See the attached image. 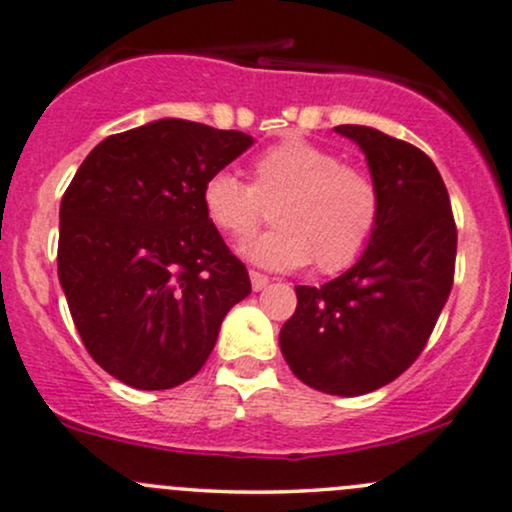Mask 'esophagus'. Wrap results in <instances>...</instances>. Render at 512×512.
<instances>
[{
    "label": "esophagus",
    "instance_id": "1",
    "mask_svg": "<svg viewBox=\"0 0 512 512\" xmlns=\"http://www.w3.org/2000/svg\"><path fill=\"white\" fill-rule=\"evenodd\" d=\"M250 281H252V289H255V291H262V289H267L269 276H264V274L255 272V269H252V272H250Z\"/></svg>",
    "mask_w": 512,
    "mask_h": 512
}]
</instances>
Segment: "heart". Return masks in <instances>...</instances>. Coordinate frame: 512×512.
Segmentation results:
<instances>
[{
    "mask_svg": "<svg viewBox=\"0 0 512 512\" xmlns=\"http://www.w3.org/2000/svg\"><path fill=\"white\" fill-rule=\"evenodd\" d=\"M204 216L233 240L248 238L264 216L274 226L243 252L267 269L342 272L368 248L380 219V195L363 170L303 137H284L250 161V185L231 170L204 180Z\"/></svg>",
    "mask_w": 512,
    "mask_h": 512,
    "instance_id": "heart-1",
    "label": "heart"
}]
</instances>
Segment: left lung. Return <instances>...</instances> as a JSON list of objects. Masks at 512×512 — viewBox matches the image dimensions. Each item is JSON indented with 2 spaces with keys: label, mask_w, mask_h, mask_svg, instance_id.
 <instances>
[{
  "label": "left lung",
  "mask_w": 512,
  "mask_h": 512,
  "mask_svg": "<svg viewBox=\"0 0 512 512\" xmlns=\"http://www.w3.org/2000/svg\"><path fill=\"white\" fill-rule=\"evenodd\" d=\"M334 132L366 154L380 219L351 269L322 286H296V313L279 346L313 390L358 397L378 390L419 358L448 301L457 228L438 168L424 151L380 129Z\"/></svg>",
  "instance_id": "left-lung-1"
}]
</instances>
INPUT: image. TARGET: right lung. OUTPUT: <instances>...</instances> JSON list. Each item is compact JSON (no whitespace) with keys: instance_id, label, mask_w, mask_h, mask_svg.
<instances>
[{"instance_id":"add662e5","label":"right lung","mask_w":512,"mask_h":512,"mask_svg":"<svg viewBox=\"0 0 512 512\" xmlns=\"http://www.w3.org/2000/svg\"><path fill=\"white\" fill-rule=\"evenodd\" d=\"M250 146L236 129L166 117L103 139L69 182L57 274L86 351L125 385L168 390L197 375L252 291L199 199Z\"/></svg>"}]
</instances>
